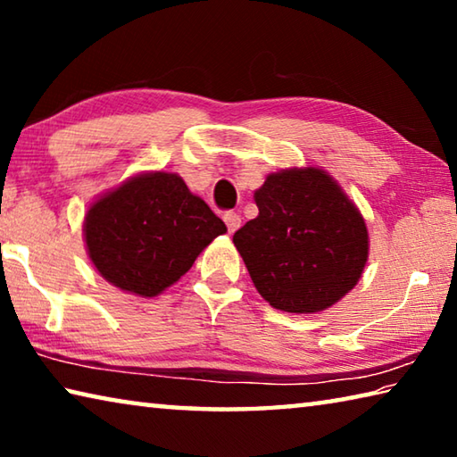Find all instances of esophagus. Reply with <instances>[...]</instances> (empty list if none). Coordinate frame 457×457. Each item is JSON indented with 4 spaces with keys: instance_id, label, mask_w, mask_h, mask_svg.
<instances>
[{
    "instance_id": "1",
    "label": "esophagus",
    "mask_w": 457,
    "mask_h": 457,
    "mask_svg": "<svg viewBox=\"0 0 457 457\" xmlns=\"http://www.w3.org/2000/svg\"><path fill=\"white\" fill-rule=\"evenodd\" d=\"M223 221H226L229 234H234V231L239 228V223H242V218H239L236 212H226L223 213Z\"/></svg>"
}]
</instances>
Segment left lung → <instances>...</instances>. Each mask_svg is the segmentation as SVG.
<instances>
[{"instance_id": "1", "label": "left lung", "mask_w": 457, "mask_h": 457, "mask_svg": "<svg viewBox=\"0 0 457 457\" xmlns=\"http://www.w3.org/2000/svg\"><path fill=\"white\" fill-rule=\"evenodd\" d=\"M258 218L234 244L258 292L278 311L311 314L354 288L367 264L362 215L322 169L272 173L256 191Z\"/></svg>"}]
</instances>
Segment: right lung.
<instances>
[{
	"label": "right lung",
	"instance_id": "right-lung-1",
	"mask_svg": "<svg viewBox=\"0 0 457 457\" xmlns=\"http://www.w3.org/2000/svg\"><path fill=\"white\" fill-rule=\"evenodd\" d=\"M228 228L175 173H145L122 183L84 220L88 256L120 290L157 296L193 266Z\"/></svg>",
	"mask_w": 457,
	"mask_h": 457
}]
</instances>
